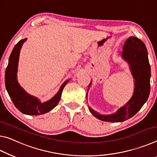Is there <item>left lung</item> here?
Returning <instances> with one entry per match:
<instances>
[{"mask_svg":"<svg viewBox=\"0 0 157 157\" xmlns=\"http://www.w3.org/2000/svg\"><path fill=\"white\" fill-rule=\"evenodd\" d=\"M122 57L130 66L134 78V91L129 101L113 114H100L89 107L91 113L101 121L120 122L129 119L139 111L150 95L151 69L144 43L137 37L128 38L123 46ZM90 85L91 82L89 87Z\"/></svg>","mask_w":157,"mask_h":157,"instance_id":"left-lung-1","label":"left lung"}]
</instances>
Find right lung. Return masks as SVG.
Wrapping results in <instances>:
<instances>
[{
    "instance_id": "right-lung-1",
    "label": "right lung",
    "mask_w": 157,
    "mask_h": 157,
    "mask_svg": "<svg viewBox=\"0 0 157 157\" xmlns=\"http://www.w3.org/2000/svg\"><path fill=\"white\" fill-rule=\"evenodd\" d=\"M26 40V38L20 40L15 45L10 54L8 65L6 71V77H5L6 89L14 105L19 111L29 115H42L50 111L56 106L60 99L64 87L69 80L64 82L57 94L52 99L46 102L42 103L35 97L28 94L20 86L17 78L20 50L23 44Z\"/></svg>"
}]
</instances>
